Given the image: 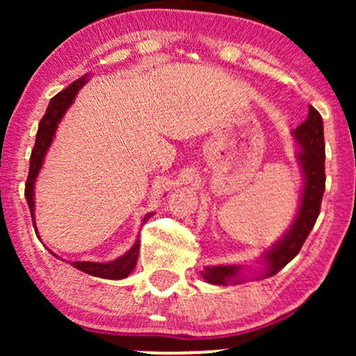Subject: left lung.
Returning a JSON list of instances; mask_svg holds the SVG:
<instances>
[{
  "mask_svg": "<svg viewBox=\"0 0 356 356\" xmlns=\"http://www.w3.org/2000/svg\"><path fill=\"white\" fill-rule=\"evenodd\" d=\"M291 136L300 147L296 152V160H298L301 177H303V189H301L298 212L290 228L261 256L259 262L262 267L259 274L254 277L246 275V267L243 264L207 266L201 270L202 279L207 284H243L248 279L262 280L266 277L275 275L298 254L309 232L313 230L325 189L324 124L319 111L309 105L308 118L298 128L291 131Z\"/></svg>",
  "mask_w": 356,
  "mask_h": 356,
  "instance_id": "1",
  "label": "left lung"
}]
</instances>
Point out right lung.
<instances>
[{"mask_svg":"<svg viewBox=\"0 0 356 356\" xmlns=\"http://www.w3.org/2000/svg\"><path fill=\"white\" fill-rule=\"evenodd\" d=\"M89 81V76H82L79 79L72 82L70 87H66L65 90H61L60 94L53 97L50 100V105L43 115V118L38 124L37 138H35V145H33L32 155H31V167H29V178L26 183V199L29 204V209H31V216L33 222V228H35V233L38 236V230L35 227V183L37 177L40 173L43 167V162H45L47 152L50 149V145L55 139L58 124L61 123L63 116L66 115V111L70 106L74 104V99L77 92L82 89V86H86V82ZM154 216V212L145 213L143 218V225L149 220L150 217ZM53 254V252H51ZM56 256V254H53ZM139 256V236L138 240L134 241V245L129 248L128 251L124 252L123 256L116 257L113 261L108 262H92V261H72L70 264L76 269H79L86 274L100 277V279H108V280H121L126 279L133 269L136 267V262H138ZM58 257V256H56Z\"/></svg>","mask_w":356,"mask_h":356,"instance_id":"obj_1","label":"right lung"}]
</instances>
